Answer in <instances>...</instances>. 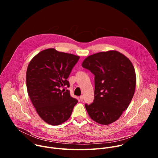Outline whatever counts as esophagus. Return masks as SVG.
<instances>
[{
	"mask_svg": "<svg viewBox=\"0 0 158 158\" xmlns=\"http://www.w3.org/2000/svg\"><path fill=\"white\" fill-rule=\"evenodd\" d=\"M80 100H81V101H82L84 100V96H80Z\"/></svg>",
	"mask_w": 158,
	"mask_h": 158,
	"instance_id": "esophagus-1",
	"label": "esophagus"
}]
</instances>
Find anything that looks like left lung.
I'll return each instance as SVG.
<instances>
[{
	"mask_svg": "<svg viewBox=\"0 0 158 158\" xmlns=\"http://www.w3.org/2000/svg\"><path fill=\"white\" fill-rule=\"evenodd\" d=\"M82 66L94 76V99L85 104L93 121L108 125L117 121L129 106L135 92L136 76L131 60L116 51L87 57Z\"/></svg>",
	"mask_w": 158,
	"mask_h": 158,
	"instance_id": "8db88e82",
	"label": "left lung"
}]
</instances>
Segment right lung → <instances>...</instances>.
Masks as SVG:
<instances>
[{
	"label": "right lung",
	"mask_w": 158,
	"mask_h": 158,
	"mask_svg": "<svg viewBox=\"0 0 158 158\" xmlns=\"http://www.w3.org/2000/svg\"><path fill=\"white\" fill-rule=\"evenodd\" d=\"M79 56L59 52L54 48L43 50L30 61L26 85L30 99L40 118L57 126L70 118L77 100L65 89L67 81Z\"/></svg>",
	"instance_id": "1"
}]
</instances>
